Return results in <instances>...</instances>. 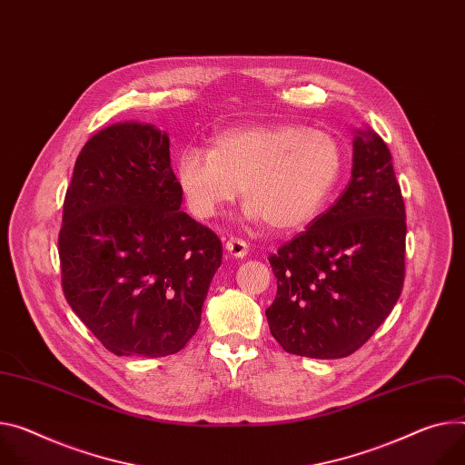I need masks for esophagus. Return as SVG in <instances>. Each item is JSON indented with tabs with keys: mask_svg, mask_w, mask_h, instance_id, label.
I'll use <instances>...</instances> for the list:
<instances>
[{
	"mask_svg": "<svg viewBox=\"0 0 465 465\" xmlns=\"http://www.w3.org/2000/svg\"><path fill=\"white\" fill-rule=\"evenodd\" d=\"M224 248H226L228 254L232 258H235V260H242L248 254V244L244 241H241V239H235V237H230L226 241Z\"/></svg>",
	"mask_w": 465,
	"mask_h": 465,
	"instance_id": "1",
	"label": "esophagus"
}]
</instances>
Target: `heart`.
<instances>
[{"label": "heart", "mask_w": 465, "mask_h": 465, "mask_svg": "<svg viewBox=\"0 0 465 465\" xmlns=\"http://www.w3.org/2000/svg\"><path fill=\"white\" fill-rule=\"evenodd\" d=\"M343 150L322 130L299 124L230 128L213 146H187L176 161V180L198 219H213L242 189V217L292 232L310 224L340 182Z\"/></svg>", "instance_id": "1"}]
</instances>
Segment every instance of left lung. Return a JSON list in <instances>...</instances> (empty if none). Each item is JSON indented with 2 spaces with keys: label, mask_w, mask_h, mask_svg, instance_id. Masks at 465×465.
Masks as SVG:
<instances>
[{
  "label": "left lung",
  "mask_w": 465,
  "mask_h": 465,
  "mask_svg": "<svg viewBox=\"0 0 465 465\" xmlns=\"http://www.w3.org/2000/svg\"><path fill=\"white\" fill-rule=\"evenodd\" d=\"M406 213L393 159L371 128L354 130L345 193L269 258L278 282L265 312L285 352L333 360L356 352L397 304Z\"/></svg>",
  "instance_id": "1"
}]
</instances>
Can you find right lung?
<instances>
[{
    "mask_svg": "<svg viewBox=\"0 0 465 465\" xmlns=\"http://www.w3.org/2000/svg\"><path fill=\"white\" fill-rule=\"evenodd\" d=\"M171 139L116 122L75 159L59 258L74 313L116 356L159 358L196 333L223 244L182 207Z\"/></svg>",
    "mask_w": 465,
    "mask_h": 465,
    "instance_id": "right-lung-1",
    "label": "right lung"
}]
</instances>
